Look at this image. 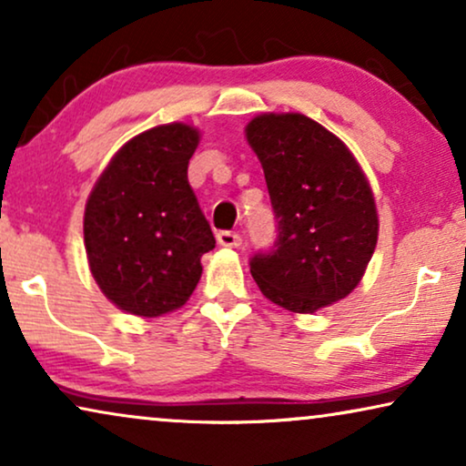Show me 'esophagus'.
Segmentation results:
<instances>
[{
	"label": "esophagus",
	"instance_id": "1",
	"mask_svg": "<svg viewBox=\"0 0 466 466\" xmlns=\"http://www.w3.org/2000/svg\"><path fill=\"white\" fill-rule=\"evenodd\" d=\"M216 239H218V244L225 248H238L241 244V238L233 231H220L218 235H216Z\"/></svg>",
	"mask_w": 466,
	"mask_h": 466
}]
</instances>
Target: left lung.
Segmentation results:
<instances>
[{"instance_id":"left-lung-1","label":"left lung","mask_w":466,"mask_h":466,"mask_svg":"<svg viewBox=\"0 0 466 466\" xmlns=\"http://www.w3.org/2000/svg\"><path fill=\"white\" fill-rule=\"evenodd\" d=\"M265 171L278 239L250 260L271 303L314 311L346 299L378 246V208L365 171L339 137L299 112H265L246 127Z\"/></svg>"}]
</instances>
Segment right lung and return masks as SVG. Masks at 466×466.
I'll return each mask as SVG.
<instances>
[{"label": "right lung", "instance_id": "1", "mask_svg": "<svg viewBox=\"0 0 466 466\" xmlns=\"http://www.w3.org/2000/svg\"><path fill=\"white\" fill-rule=\"evenodd\" d=\"M201 133L158 125L131 137L97 177L85 208L88 267L118 309L157 318L180 309L216 244L188 184Z\"/></svg>", "mask_w": 466, "mask_h": 466}]
</instances>
